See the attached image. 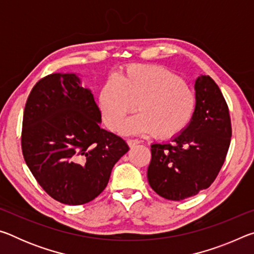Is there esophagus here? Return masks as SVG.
<instances>
[{
	"label": "esophagus",
	"mask_w": 254,
	"mask_h": 254,
	"mask_svg": "<svg viewBox=\"0 0 254 254\" xmlns=\"http://www.w3.org/2000/svg\"><path fill=\"white\" fill-rule=\"evenodd\" d=\"M140 143H141V141L137 140V139H127V144L130 145L131 148H134L135 145L140 144Z\"/></svg>",
	"instance_id": "1"
}]
</instances>
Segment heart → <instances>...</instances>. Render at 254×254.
<instances>
[{
	"label": "heart",
	"instance_id": "obj_1",
	"mask_svg": "<svg viewBox=\"0 0 254 254\" xmlns=\"http://www.w3.org/2000/svg\"><path fill=\"white\" fill-rule=\"evenodd\" d=\"M191 86L161 66L135 65L105 81L98 105L107 127L118 130L128 114L139 113L122 127L127 134L152 133L160 139L177 135L191 121L196 109Z\"/></svg>",
	"mask_w": 254,
	"mask_h": 254
}]
</instances>
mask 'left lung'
<instances>
[{"mask_svg": "<svg viewBox=\"0 0 254 254\" xmlns=\"http://www.w3.org/2000/svg\"><path fill=\"white\" fill-rule=\"evenodd\" d=\"M195 91L196 109L187 127L171 143L151 144L149 184L169 200H183L208 188L229 151L231 118L220 87L209 76H199Z\"/></svg>", "mask_w": 254, "mask_h": 254, "instance_id": "1", "label": "left lung"}]
</instances>
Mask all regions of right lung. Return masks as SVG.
I'll use <instances>...</instances> for the list:
<instances>
[{
  "label": "right lung",
  "mask_w": 254,
  "mask_h": 254,
  "mask_svg": "<svg viewBox=\"0 0 254 254\" xmlns=\"http://www.w3.org/2000/svg\"><path fill=\"white\" fill-rule=\"evenodd\" d=\"M100 122L93 94L76 74H51L33 86L23 112L21 147L33 177L54 199L83 205L96 198L128 151L126 141Z\"/></svg>",
  "instance_id": "add662e5"
}]
</instances>
